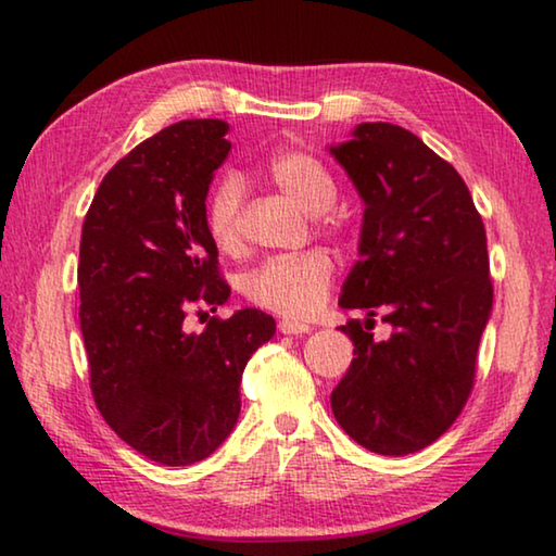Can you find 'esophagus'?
<instances>
[{
    "label": "esophagus",
    "instance_id": "obj_1",
    "mask_svg": "<svg viewBox=\"0 0 556 556\" xmlns=\"http://www.w3.org/2000/svg\"><path fill=\"white\" fill-rule=\"evenodd\" d=\"M314 326L301 324V321H291V318H281L279 321V331L285 336H299V333H308Z\"/></svg>",
    "mask_w": 556,
    "mask_h": 556
}]
</instances>
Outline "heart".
Wrapping results in <instances>:
<instances>
[{
    "instance_id": "b5f03b06",
    "label": "heart",
    "mask_w": 556,
    "mask_h": 556,
    "mask_svg": "<svg viewBox=\"0 0 556 556\" xmlns=\"http://www.w3.org/2000/svg\"><path fill=\"white\" fill-rule=\"evenodd\" d=\"M267 176L301 211L321 215L336 203V181L316 156L279 152L267 162ZM242 186L235 176L215 186L208 203V230L220 250H232L240 238ZM333 277V260L324 250L271 257L248 271L242 291L252 304L285 316H308L324 304Z\"/></svg>"
}]
</instances>
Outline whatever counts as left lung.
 Returning a JSON list of instances; mask_svg holds the SVG:
<instances>
[{
  "label": "left lung",
  "mask_w": 556,
  "mask_h": 556,
  "mask_svg": "<svg viewBox=\"0 0 556 556\" xmlns=\"http://www.w3.org/2000/svg\"><path fill=\"white\" fill-rule=\"evenodd\" d=\"M328 152L363 201L338 306L368 314L341 326L355 357L331 409L368 451L414 454L454 425L473 388L493 312L485 228L464 178L409 129L363 122ZM375 313L391 326L384 342L371 333Z\"/></svg>",
  "instance_id": "left-lung-1"
}]
</instances>
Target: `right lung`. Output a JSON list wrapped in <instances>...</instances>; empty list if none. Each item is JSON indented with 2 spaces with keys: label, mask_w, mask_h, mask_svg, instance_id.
<instances>
[{
  "label": "right lung",
  "mask_w": 556,
  "mask_h": 556,
  "mask_svg": "<svg viewBox=\"0 0 556 556\" xmlns=\"http://www.w3.org/2000/svg\"><path fill=\"white\" fill-rule=\"evenodd\" d=\"M223 119H184L102 178L80 238V331L90 388L112 431L147 458H208L240 417L242 370L277 331L260 308L188 331L225 304L205 199L230 142ZM201 314V312H199Z\"/></svg>",
  "instance_id": "1"
}]
</instances>
